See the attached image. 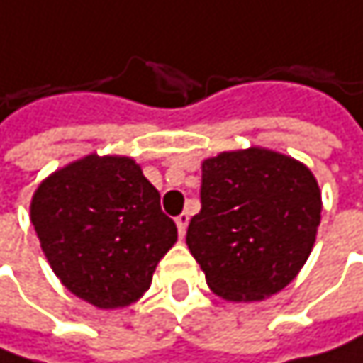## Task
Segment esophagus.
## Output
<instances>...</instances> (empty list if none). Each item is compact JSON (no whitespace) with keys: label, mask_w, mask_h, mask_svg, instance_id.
Listing matches in <instances>:
<instances>
[{"label":"esophagus","mask_w":363,"mask_h":363,"mask_svg":"<svg viewBox=\"0 0 363 363\" xmlns=\"http://www.w3.org/2000/svg\"><path fill=\"white\" fill-rule=\"evenodd\" d=\"M187 225H189V215H187V213H183V215H178V217H176V228H178V234H180V238L185 236V232H187Z\"/></svg>","instance_id":"obj_1"}]
</instances>
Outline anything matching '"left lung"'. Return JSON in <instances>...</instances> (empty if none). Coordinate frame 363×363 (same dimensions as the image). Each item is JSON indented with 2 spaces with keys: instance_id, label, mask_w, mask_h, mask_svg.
<instances>
[{
  "instance_id": "obj_1",
  "label": "left lung",
  "mask_w": 363,
  "mask_h": 363,
  "mask_svg": "<svg viewBox=\"0 0 363 363\" xmlns=\"http://www.w3.org/2000/svg\"><path fill=\"white\" fill-rule=\"evenodd\" d=\"M200 198L187 247L217 296L259 302L298 277L321 221V191L304 163L259 146L219 152L202 163Z\"/></svg>"
}]
</instances>
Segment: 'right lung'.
<instances>
[{
	"instance_id": "right-lung-1",
	"label": "right lung",
	"mask_w": 363,
	"mask_h": 363,
	"mask_svg": "<svg viewBox=\"0 0 363 363\" xmlns=\"http://www.w3.org/2000/svg\"><path fill=\"white\" fill-rule=\"evenodd\" d=\"M31 223L59 281L97 308L140 300L178 238L142 167L118 155H86L44 178Z\"/></svg>"
}]
</instances>
